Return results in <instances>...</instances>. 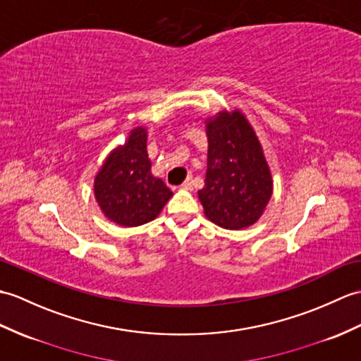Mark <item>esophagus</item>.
<instances>
[{
	"label": "esophagus",
	"mask_w": 361,
	"mask_h": 361,
	"mask_svg": "<svg viewBox=\"0 0 361 361\" xmlns=\"http://www.w3.org/2000/svg\"><path fill=\"white\" fill-rule=\"evenodd\" d=\"M181 189H186V190H192V189H194V180L188 178L186 181H184V183L181 184Z\"/></svg>",
	"instance_id": "1"
}]
</instances>
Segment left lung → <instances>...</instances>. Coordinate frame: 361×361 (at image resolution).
I'll list each match as a JSON object with an SVG mask.
<instances>
[{
  "label": "left lung",
  "mask_w": 361,
  "mask_h": 361,
  "mask_svg": "<svg viewBox=\"0 0 361 361\" xmlns=\"http://www.w3.org/2000/svg\"><path fill=\"white\" fill-rule=\"evenodd\" d=\"M207 171L198 198L211 221L224 229L254 224L272 195L262 146L240 112H221L207 123Z\"/></svg>",
  "instance_id": "obj_1"
}]
</instances>
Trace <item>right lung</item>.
<instances>
[{
    "instance_id": "1",
    "label": "right lung",
    "mask_w": 361,
    "mask_h": 361,
    "mask_svg": "<svg viewBox=\"0 0 361 361\" xmlns=\"http://www.w3.org/2000/svg\"><path fill=\"white\" fill-rule=\"evenodd\" d=\"M146 129L130 132L128 142L107 157L95 178V198L107 219L133 226L152 221L172 197V190L150 173Z\"/></svg>"
}]
</instances>
